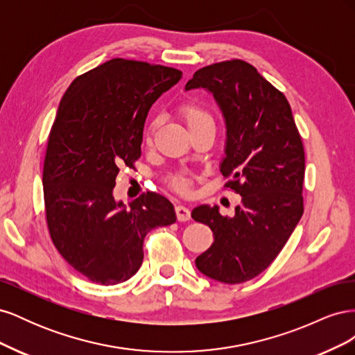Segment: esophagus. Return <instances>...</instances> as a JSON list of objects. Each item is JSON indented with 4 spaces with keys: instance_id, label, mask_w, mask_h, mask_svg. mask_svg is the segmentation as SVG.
Masks as SVG:
<instances>
[{
    "instance_id": "34e87169",
    "label": "esophagus",
    "mask_w": 355,
    "mask_h": 355,
    "mask_svg": "<svg viewBox=\"0 0 355 355\" xmlns=\"http://www.w3.org/2000/svg\"><path fill=\"white\" fill-rule=\"evenodd\" d=\"M175 211H176L178 220H180V222H185V220L191 219V211H189V209L187 206H182V204H178V206L175 207Z\"/></svg>"
}]
</instances>
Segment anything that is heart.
I'll list each match as a JSON object with an SVG mask.
<instances>
[{
	"label": "heart",
	"mask_w": 355,
	"mask_h": 355,
	"mask_svg": "<svg viewBox=\"0 0 355 355\" xmlns=\"http://www.w3.org/2000/svg\"><path fill=\"white\" fill-rule=\"evenodd\" d=\"M179 115H180L182 120H184V123L187 124L189 133L196 132V130H198V128L207 125V124H213L211 115L209 114V111L204 108V106H201L196 102H185L179 108ZM155 128H157V121H151L148 124L146 132H145L146 145L153 144ZM170 187L173 188L175 191L185 192L189 188V179L184 175H178L175 178H171Z\"/></svg>",
	"instance_id": "1"
}]
</instances>
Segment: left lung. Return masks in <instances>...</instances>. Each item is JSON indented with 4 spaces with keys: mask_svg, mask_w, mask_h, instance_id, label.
<instances>
[{
    "mask_svg": "<svg viewBox=\"0 0 355 355\" xmlns=\"http://www.w3.org/2000/svg\"><path fill=\"white\" fill-rule=\"evenodd\" d=\"M213 94L227 125L222 175L241 196L232 218L219 207L191 216L210 227L213 244L196 265L213 280L239 284L265 271L282 252L304 213L305 153L286 96L254 67L232 59L198 69L185 90Z\"/></svg>",
    "mask_w": 355,
    "mask_h": 355,
    "instance_id": "8db88e82",
    "label": "left lung"
}]
</instances>
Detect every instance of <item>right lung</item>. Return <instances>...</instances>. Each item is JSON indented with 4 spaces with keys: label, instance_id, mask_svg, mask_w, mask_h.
<instances>
[{
    "label": "right lung",
    "instance_id": "1",
    "mask_svg": "<svg viewBox=\"0 0 355 355\" xmlns=\"http://www.w3.org/2000/svg\"><path fill=\"white\" fill-rule=\"evenodd\" d=\"M180 78L118 58L75 78L60 101L42 170L47 227L63 259L93 283L133 277L146 234L176 222L163 196L146 192L125 207L112 191L120 167L141 157L149 108Z\"/></svg>",
    "mask_w": 355,
    "mask_h": 355
}]
</instances>
